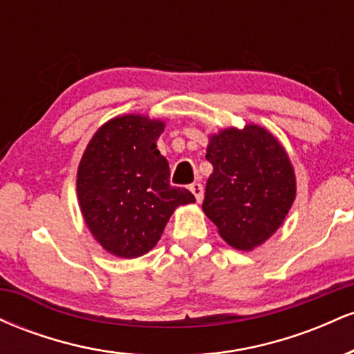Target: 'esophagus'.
<instances>
[{
  "label": "esophagus",
  "instance_id": "esophagus-1",
  "mask_svg": "<svg viewBox=\"0 0 354 354\" xmlns=\"http://www.w3.org/2000/svg\"><path fill=\"white\" fill-rule=\"evenodd\" d=\"M189 191L194 194V198H196V201L201 203V200H203V193H205V189H203L201 183H193V185H189Z\"/></svg>",
  "mask_w": 354,
  "mask_h": 354
}]
</instances>
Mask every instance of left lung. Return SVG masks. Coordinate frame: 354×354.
Returning a JSON list of instances; mask_svg holds the SVG:
<instances>
[{
	"instance_id": "left-lung-1",
	"label": "left lung",
	"mask_w": 354,
	"mask_h": 354,
	"mask_svg": "<svg viewBox=\"0 0 354 354\" xmlns=\"http://www.w3.org/2000/svg\"><path fill=\"white\" fill-rule=\"evenodd\" d=\"M203 211L230 246L251 251L279 226L296 196V178L279 141L258 124L211 135Z\"/></svg>"
}]
</instances>
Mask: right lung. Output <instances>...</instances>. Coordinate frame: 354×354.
Masks as SVG:
<instances>
[{
	"label": "right lung",
	"instance_id": "add662e5",
	"mask_svg": "<svg viewBox=\"0 0 354 354\" xmlns=\"http://www.w3.org/2000/svg\"><path fill=\"white\" fill-rule=\"evenodd\" d=\"M160 120L118 116L91 138L78 166L80 208L96 241L118 258H138L160 241L173 211L194 203L169 185V166L156 141Z\"/></svg>",
	"mask_w": 354,
	"mask_h": 354
}]
</instances>
